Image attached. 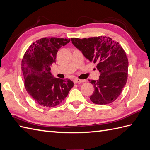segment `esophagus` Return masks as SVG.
<instances>
[{"instance_id":"obj_1","label":"esophagus","mask_w":150,"mask_h":150,"mask_svg":"<svg viewBox=\"0 0 150 150\" xmlns=\"http://www.w3.org/2000/svg\"><path fill=\"white\" fill-rule=\"evenodd\" d=\"M83 82H85L84 80H81V79H75L74 80V83H83Z\"/></svg>"}]
</instances>
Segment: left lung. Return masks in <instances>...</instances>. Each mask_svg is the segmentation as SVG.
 <instances>
[{
	"instance_id": "obj_1",
	"label": "left lung",
	"mask_w": 150,
	"mask_h": 150,
	"mask_svg": "<svg viewBox=\"0 0 150 150\" xmlns=\"http://www.w3.org/2000/svg\"><path fill=\"white\" fill-rule=\"evenodd\" d=\"M71 41L87 59L97 64L100 74L97 81L89 80L95 89L90 100L100 105L114 102L121 94L128 78L129 62L123 47L106 36L71 38Z\"/></svg>"
}]
</instances>
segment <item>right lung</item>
Masks as SVG:
<instances>
[{"label": "right lung", "mask_w": 150, "mask_h": 150, "mask_svg": "<svg viewBox=\"0 0 150 150\" xmlns=\"http://www.w3.org/2000/svg\"><path fill=\"white\" fill-rule=\"evenodd\" d=\"M70 39L45 38L36 41L25 52L21 70L27 92L35 103L47 108L59 105L74 86L71 79L53 77L50 65L56 62L58 50Z\"/></svg>", "instance_id": "obj_1"}]
</instances>
